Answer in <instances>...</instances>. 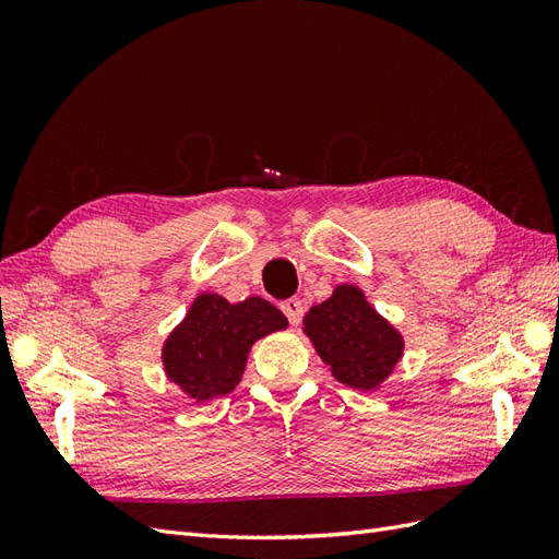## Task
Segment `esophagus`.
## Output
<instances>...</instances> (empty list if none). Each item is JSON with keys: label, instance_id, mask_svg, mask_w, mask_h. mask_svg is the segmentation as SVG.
Returning <instances> with one entry per match:
<instances>
[{"label": "esophagus", "instance_id": "obj_1", "mask_svg": "<svg viewBox=\"0 0 559 559\" xmlns=\"http://www.w3.org/2000/svg\"><path fill=\"white\" fill-rule=\"evenodd\" d=\"M282 312L286 314V319H289L292 326H298L300 319H302V300L298 298H289L282 302Z\"/></svg>", "mask_w": 559, "mask_h": 559}]
</instances>
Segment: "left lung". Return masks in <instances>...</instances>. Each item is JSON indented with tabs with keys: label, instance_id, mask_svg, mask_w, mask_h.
I'll list each match as a JSON object with an SVG mask.
<instances>
[{
	"label": "left lung",
	"instance_id": "8db88e82",
	"mask_svg": "<svg viewBox=\"0 0 559 559\" xmlns=\"http://www.w3.org/2000/svg\"><path fill=\"white\" fill-rule=\"evenodd\" d=\"M302 333L333 378L361 392L380 386L403 357V335L352 284L335 286L331 298L310 308Z\"/></svg>",
	"mask_w": 559,
	"mask_h": 559
}]
</instances>
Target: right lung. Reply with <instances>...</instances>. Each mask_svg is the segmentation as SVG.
<instances>
[{"mask_svg":"<svg viewBox=\"0 0 559 559\" xmlns=\"http://www.w3.org/2000/svg\"><path fill=\"white\" fill-rule=\"evenodd\" d=\"M286 324L273 302L259 296L228 302L200 294L163 345L165 376L198 403L226 396L242 380L251 345Z\"/></svg>","mask_w":559,"mask_h":559,"instance_id":"right-lung-1","label":"right lung"}]
</instances>
